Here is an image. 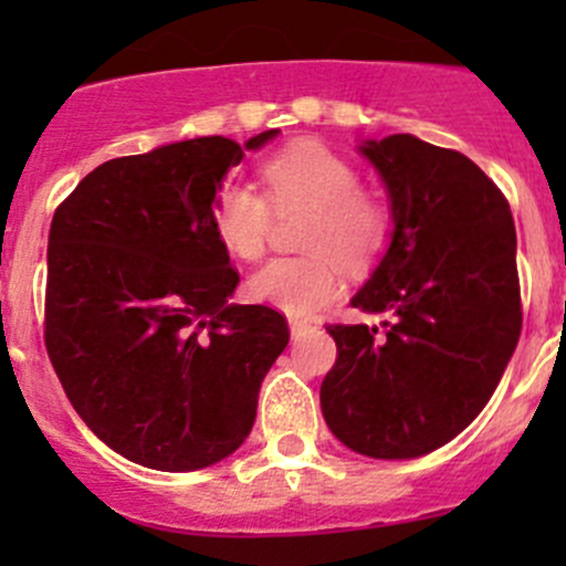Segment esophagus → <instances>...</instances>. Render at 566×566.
<instances>
[{"mask_svg":"<svg viewBox=\"0 0 566 566\" xmlns=\"http://www.w3.org/2000/svg\"><path fill=\"white\" fill-rule=\"evenodd\" d=\"M312 328H315V325L306 323V319H290V334H293V339H301V336L310 334Z\"/></svg>","mask_w":566,"mask_h":566,"instance_id":"esophagus-1","label":"esophagus"}]
</instances>
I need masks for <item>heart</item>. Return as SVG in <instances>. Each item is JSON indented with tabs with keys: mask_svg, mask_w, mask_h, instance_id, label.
Here are the masks:
<instances>
[{
	"mask_svg": "<svg viewBox=\"0 0 566 566\" xmlns=\"http://www.w3.org/2000/svg\"><path fill=\"white\" fill-rule=\"evenodd\" d=\"M262 191L224 180L210 202V227L235 260L265 254L273 210L310 208L301 249L310 254L279 256L251 276L249 293L284 315H315L342 290V261L361 271L389 247L394 216L380 193L361 188L358 169L315 139L282 147L260 164Z\"/></svg>",
	"mask_w": 566,
	"mask_h": 566,
	"instance_id": "1",
	"label": "heart"
}]
</instances>
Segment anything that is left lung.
Instances as JSON below:
<instances>
[{
  "instance_id": "obj_1",
  "label": "left lung",
  "mask_w": 566,
  "mask_h": 566,
  "mask_svg": "<svg viewBox=\"0 0 566 566\" xmlns=\"http://www.w3.org/2000/svg\"><path fill=\"white\" fill-rule=\"evenodd\" d=\"M361 150L389 188L394 238L353 306L394 317L384 334L325 325L336 361L319 408L353 452L419 458L476 419L515 353V221L501 188L458 150L410 134Z\"/></svg>"
}]
</instances>
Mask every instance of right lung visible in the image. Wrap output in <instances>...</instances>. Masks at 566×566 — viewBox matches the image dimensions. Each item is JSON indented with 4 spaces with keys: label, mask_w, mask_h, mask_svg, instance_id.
Wrapping results in <instances>:
<instances>
[{
    "label": "right lung",
    "mask_w": 566,
    "mask_h": 566,
    "mask_svg": "<svg viewBox=\"0 0 566 566\" xmlns=\"http://www.w3.org/2000/svg\"><path fill=\"white\" fill-rule=\"evenodd\" d=\"M241 158L224 136L112 158L51 219L43 339L56 378L106 447L156 471L235 452L290 342L282 312L227 304L241 276L210 202Z\"/></svg>",
    "instance_id": "add662e5"
}]
</instances>
